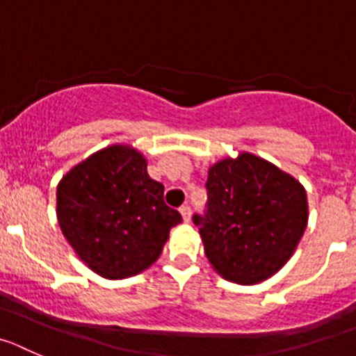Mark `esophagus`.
I'll list each match as a JSON object with an SVG mask.
<instances>
[{"label": "esophagus", "mask_w": 356, "mask_h": 356, "mask_svg": "<svg viewBox=\"0 0 356 356\" xmlns=\"http://www.w3.org/2000/svg\"><path fill=\"white\" fill-rule=\"evenodd\" d=\"M181 216H182V221H184V223H189V219H191V209H189V205H182Z\"/></svg>", "instance_id": "1"}]
</instances>
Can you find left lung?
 <instances>
[{
    "label": "left lung",
    "mask_w": 356,
    "mask_h": 356,
    "mask_svg": "<svg viewBox=\"0 0 356 356\" xmlns=\"http://www.w3.org/2000/svg\"><path fill=\"white\" fill-rule=\"evenodd\" d=\"M209 211L195 216L211 267L230 283L258 284L293 257L309 221L305 188L274 163L227 156L209 168Z\"/></svg>",
    "instance_id": "left-lung-1"
}]
</instances>
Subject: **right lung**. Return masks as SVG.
<instances>
[{
	"label": "right lung",
	"mask_w": 356,
	"mask_h": 356,
	"mask_svg": "<svg viewBox=\"0 0 356 356\" xmlns=\"http://www.w3.org/2000/svg\"><path fill=\"white\" fill-rule=\"evenodd\" d=\"M56 218L73 253L105 279H126L159 258L181 214L131 144H112L70 168L56 191Z\"/></svg>",
	"instance_id": "1"
}]
</instances>
